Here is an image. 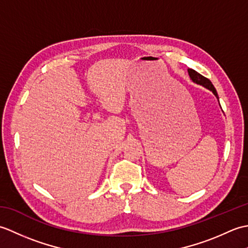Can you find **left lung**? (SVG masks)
<instances>
[{"instance_id":"1","label":"left lung","mask_w":248,"mask_h":248,"mask_svg":"<svg viewBox=\"0 0 248 248\" xmlns=\"http://www.w3.org/2000/svg\"><path fill=\"white\" fill-rule=\"evenodd\" d=\"M187 72H188L189 78H191V80H192L194 83L198 84V85H202V86H203L204 88L209 89L210 92H212L214 96L217 97V101H218V103H219V98H218V94H217V89H215V87L213 86V84L211 83V81L209 80V78L202 77V75H199V73H198L197 71H195V70H193V69H187ZM219 107H220V104H219Z\"/></svg>"}]
</instances>
